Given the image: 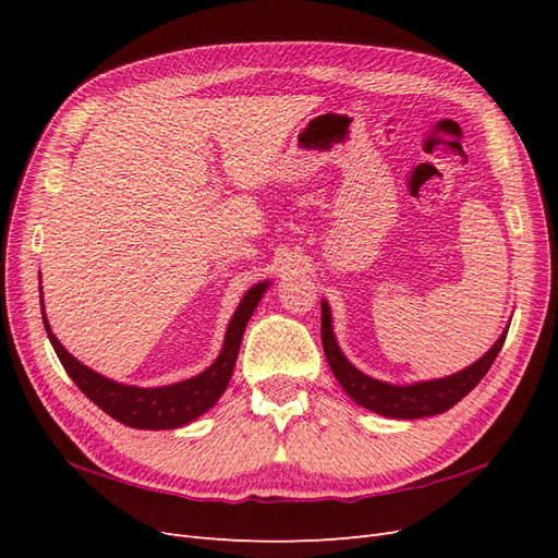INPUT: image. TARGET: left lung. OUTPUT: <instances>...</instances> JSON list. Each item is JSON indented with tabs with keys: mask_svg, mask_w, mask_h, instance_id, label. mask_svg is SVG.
<instances>
[{
	"mask_svg": "<svg viewBox=\"0 0 558 558\" xmlns=\"http://www.w3.org/2000/svg\"><path fill=\"white\" fill-rule=\"evenodd\" d=\"M505 337H508V330L498 337V342L488 349L477 363H472L470 367L451 377L418 381L412 386H393L363 375L361 369H356L344 359V353L335 342L328 302H320V342H324V351L332 375L361 408H367L369 412H377L391 418L435 416L453 408V404L463 396H468L488 373V367L494 365L498 351L502 349Z\"/></svg>",
	"mask_w": 558,
	"mask_h": 558,
	"instance_id": "left-lung-1",
	"label": "left lung"
}]
</instances>
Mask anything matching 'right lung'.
<instances>
[{
  "label": "right lung",
  "mask_w": 558,
  "mask_h": 558,
  "mask_svg": "<svg viewBox=\"0 0 558 558\" xmlns=\"http://www.w3.org/2000/svg\"><path fill=\"white\" fill-rule=\"evenodd\" d=\"M265 289H267V281L256 283L251 291H246L238 312L232 314V320L226 332L223 351L218 353V359L205 369V373L193 379H185L172 386H160V388L125 386L97 375L95 369L76 361L70 351H64V347L58 342V337L50 332L46 316H44V328L48 332L50 344H53L58 353L62 367L66 369V375L74 379V384L97 404L99 410H105L109 416L121 421V424L130 428L170 430V428L191 424L193 418L205 414L209 408H214L216 400L223 396L226 386L232 377L234 361H238L244 328L248 324L253 310L258 307ZM41 314H44V302H41Z\"/></svg>",
  "instance_id": "right-lung-1"
}]
</instances>
